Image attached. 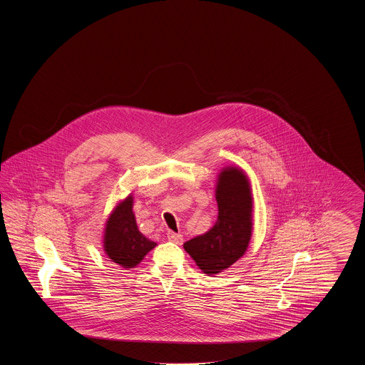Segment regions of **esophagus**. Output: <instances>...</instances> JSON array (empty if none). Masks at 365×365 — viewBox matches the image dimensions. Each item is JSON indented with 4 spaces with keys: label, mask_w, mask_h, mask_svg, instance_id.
Instances as JSON below:
<instances>
[{
    "label": "esophagus",
    "mask_w": 365,
    "mask_h": 365,
    "mask_svg": "<svg viewBox=\"0 0 365 365\" xmlns=\"http://www.w3.org/2000/svg\"><path fill=\"white\" fill-rule=\"evenodd\" d=\"M167 237H168V240H170L171 242L182 243V241H183V235H180V234H176V232H174V231H168Z\"/></svg>",
    "instance_id": "34e87169"
}]
</instances>
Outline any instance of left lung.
<instances>
[{
	"label": "left lung",
	"mask_w": 365,
	"mask_h": 365,
	"mask_svg": "<svg viewBox=\"0 0 365 365\" xmlns=\"http://www.w3.org/2000/svg\"><path fill=\"white\" fill-rule=\"evenodd\" d=\"M217 222L183 247L207 275H216L240 260L252 237V190L242 170L227 167L216 186Z\"/></svg>",
	"instance_id": "left-lung-1"
}]
</instances>
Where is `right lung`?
I'll list each match as a JSON object with an SVG mask.
<instances>
[{
  "label": "right lung",
  "instance_id": "1",
  "mask_svg": "<svg viewBox=\"0 0 365 365\" xmlns=\"http://www.w3.org/2000/svg\"><path fill=\"white\" fill-rule=\"evenodd\" d=\"M133 197L128 195L110 213L104 234V250L106 256L122 265L133 268L156 246L148 240L137 226L133 212Z\"/></svg>",
  "mask_w": 365,
  "mask_h": 365
}]
</instances>
